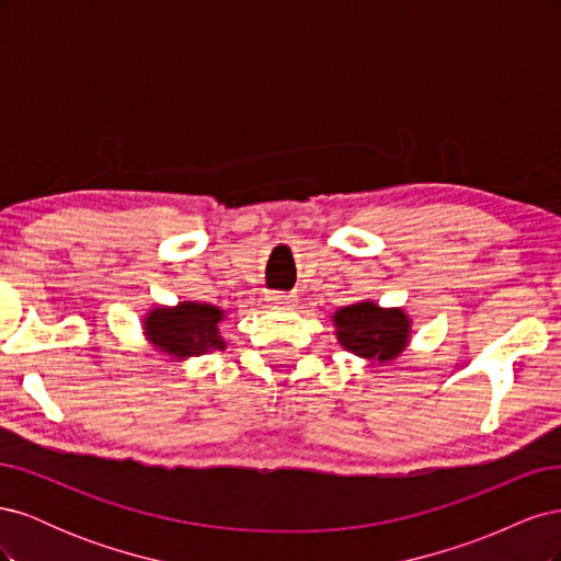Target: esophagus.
<instances>
[{"label": "esophagus", "instance_id": "obj_1", "mask_svg": "<svg viewBox=\"0 0 561 561\" xmlns=\"http://www.w3.org/2000/svg\"><path fill=\"white\" fill-rule=\"evenodd\" d=\"M266 301L271 304V307H295V304H297V297H295V295H278V293H271V295H266Z\"/></svg>", "mask_w": 561, "mask_h": 561}]
</instances>
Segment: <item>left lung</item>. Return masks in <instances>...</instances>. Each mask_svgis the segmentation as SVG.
<instances>
[{
  "mask_svg": "<svg viewBox=\"0 0 561 561\" xmlns=\"http://www.w3.org/2000/svg\"><path fill=\"white\" fill-rule=\"evenodd\" d=\"M336 342L365 363H393L412 339V318L404 309H383L375 299H360L332 313Z\"/></svg>",
  "mask_w": 561,
  "mask_h": 561,
  "instance_id": "left-lung-1",
  "label": "left lung"
}]
</instances>
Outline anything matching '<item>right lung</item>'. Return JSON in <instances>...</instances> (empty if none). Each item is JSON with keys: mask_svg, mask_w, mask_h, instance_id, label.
<instances>
[{"mask_svg": "<svg viewBox=\"0 0 561 561\" xmlns=\"http://www.w3.org/2000/svg\"><path fill=\"white\" fill-rule=\"evenodd\" d=\"M225 320L227 311L206 301H178L175 307L157 304L142 318V334L151 348L182 363L210 351H225L227 339L219 332Z\"/></svg>", "mask_w": 561, "mask_h": 561, "instance_id": "obj_1", "label": "right lung"}]
</instances>
